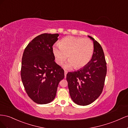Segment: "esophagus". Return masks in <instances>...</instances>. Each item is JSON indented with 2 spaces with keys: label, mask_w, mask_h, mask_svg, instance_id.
<instances>
[{
  "label": "esophagus",
  "mask_w": 128,
  "mask_h": 128,
  "mask_svg": "<svg viewBox=\"0 0 128 128\" xmlns=\"http://www.w3.org/2000/svg\"><path fill=\"white\" fill-rule=\"evenodd\" d=\"M67 73H68V72H67L66 71H64V76H65V78L66 77V74H67Z\"/></svg>",
  "instance_id": "1"
}]
</instances>
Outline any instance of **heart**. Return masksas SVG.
Wrapping results in <instances>:
<instances>
[{
    "instance_id": "heart-1",
    "label": "heart",
    "mask_w": 128,
    "mask_h": 128,
    "mask_svg": "<svg viewBox=\"0 0 128 128\" xmlns=\"http://www.w3.org/2000/svg\"><path fill=\"white\" fill-rule=\"evenodd\" d=\"M58 46L52 47V53L56 62L62 65L67 59L68 60L65 68L76 70L85 67L89 63L94 52V44L88 38L68 36L61 39Z\"/></svg>"
}]
</instances>
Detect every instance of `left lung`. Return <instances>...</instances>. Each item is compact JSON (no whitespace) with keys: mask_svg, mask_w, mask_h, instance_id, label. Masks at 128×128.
<instances>
[{"mask_svg":"<svg viewBox=\"0 0 128 128\" xmlns=\"http://www.w3.org/2000/svg\"><path fill=\"white\" fill-rule=\"evenodd\" d=\"M94 52L91 60L79 70L68 72L66 80L70 96L80 106L92 104L100 96L104 87L107 66L102 48L92 37Z\"/></svg>","mask_w":128,"mask_h":128,"instance_id":"8db88e82","label":"left lung"}]
</instances>
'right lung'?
<instances>
[{
    "label": "right lung",
    "mask_w": 128,
    "mask_h": 128,
    "mask_svg": "<svg viewBox=\"0 0 128 128\" xmlns=\"http://www.w3.org/2000/svg\"><path fill=\"white\" fill-rule=\"evenodd\" d=\"M58 34L36 36L26 47L22 58L21 76L28 96L38 104H46L56 96L64 71L54 61L52 46Z\"/></svg>",
    "instance_id": "right-lung-1"
}]
</instances>
